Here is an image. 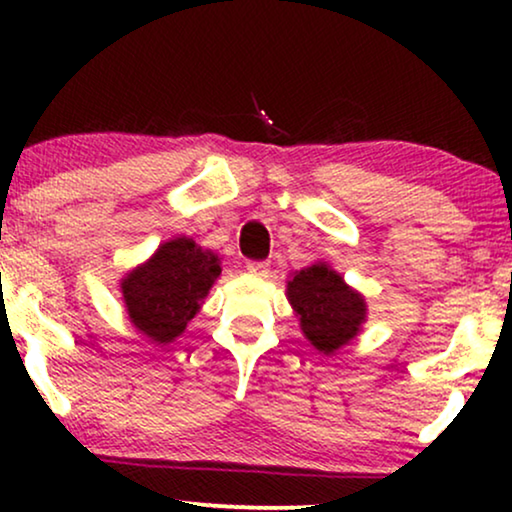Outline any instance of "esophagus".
<instances>
[{
	"label": "esophagus",
	"instance_id": "1",
	"mask_svg": "<svg viewBox=\"0 0 512 512\" xmlns=\"http://www.w3.org/2000/svg\"><path fill=\"white\" fill-rule=\"evenodd\" d=\"M247 270H249V275H254V277H268L270 265L261 263V261H251V263H247Z\"/></svg>",
	"mask_w": 512,
	"mask_h": 512
}]
</instances>
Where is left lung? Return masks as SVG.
<instances>
[{"label":"left lung","mask_w":512,"mask_h":512,"mask_svg":"<svg viewBox=\"0 0 512 512\" xmlns=\"http://www.w3.org/2000/svg\"><path fill=\"white\" fill-rule=\"evenodd\" d=\"M286 298L300 321V331L326 356L349 345L368 319L366 296L352 289L326 261L291 272Z\"/></svg>","instance_id":"left-lung-1"}]
</instances>
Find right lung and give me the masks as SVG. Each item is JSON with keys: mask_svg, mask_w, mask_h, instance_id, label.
I'll list each match as a JSON object with an SVG mask.
<instances>
[{"mask_svg": "<svg viewBox=\"0 0 512 512\" xmlns=\"http://www.w3.org/2000/svg\"><path fill=\"white\" fill-rule=\"evenodd\" d=\"M221 277V258L186 235L160 244L144 263L125 272L121 300L130 324L151 345H170L200 312Z\"/></svg>", "mask_w": 512, "mask_h": 512, "instance_id": "obj_1", "label": "right lung"}]
</instances>
